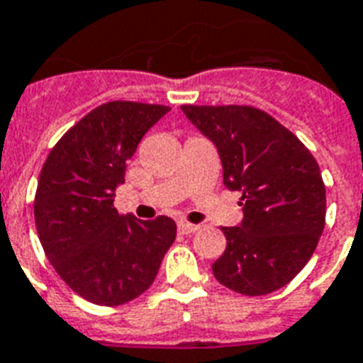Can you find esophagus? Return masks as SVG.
Masks as SVG:
<instances>
[{
	"instance_id": "1",
	"label": "esophagus",
	"mask_w": 363,
	"mask_h": 363,
	"mask_svg": "<svg viewBox=\"0 0 363 363\" xmlns=\"http://www.w3.org/2000/svg\"><path fill=\"white\" fill-rule=\"evenodd\" d=\"M198 228H200V226L192 225V223H186V220L179 223V232H181V234H192V232H196Z\"/></svg>"
}]
</instances>
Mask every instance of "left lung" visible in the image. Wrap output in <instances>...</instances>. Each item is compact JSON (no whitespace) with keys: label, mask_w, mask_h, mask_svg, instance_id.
Here are the masks:
<instances>
[{"label":"left lung","mask_w":363,"mask_h":363,"mask_svg":"<svg viewBox=\"0 0 363 363\" xmlns=\"http://www.w3.org/2000/svg\"><path fill=\"white\" fill-rule=\"evenodd\" d=\"M182 112L217 146L223 181L242 192L243 220L223 226L226 249L213 262L223 286L249 297L280 289L311 261L325 226V184L311 150L255 106Z\"/></svg>","instance_id":"8db88e82"}]
</instances>
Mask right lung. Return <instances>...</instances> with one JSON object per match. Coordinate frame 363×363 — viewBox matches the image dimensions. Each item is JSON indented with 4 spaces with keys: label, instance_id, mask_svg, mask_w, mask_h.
Masks as SVG:
<instances>
[{
    "label": "right lung",
    "instance_id": "obj_1",
    "mask_svg": "<svg viewBox=\"0 0 363 363\" xmlns=\"http://www.w3.org/2000/svg\"><path fill=\"white\" fill-rule=\"evenodd\" d=\"M169 110L104 102L60 137L41 167L34 198L38 236L66 286L89 303L118 306L143 295L175 242L173 218L138 220L114 207L125 163Z\"/></svg>",
    "mask_w": 363,
    "mask_h": 363
}]
</instances>
